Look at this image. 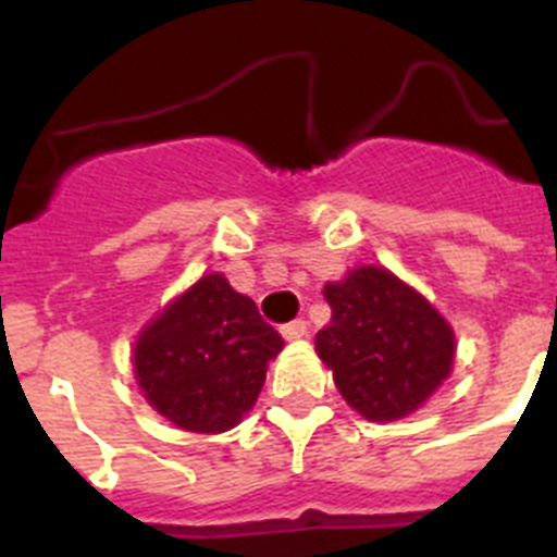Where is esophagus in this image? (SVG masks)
Listing matches in <instances>:
<instances>
[{"instance_id": "34e87169", "label": "esophagus", "mask_w": 557, "mask_h": 557, "mask_svg": "<svg viewBox=\"0 0 557 557\" xmlns=\"http://www.w3.org/2000/svg\"><path fill=\"white\" fill-rule=\"evenodd\" d=\"M282 334L287 339H301L307 334V321H289L282 326Z\"/></svg>"}]
</instances>
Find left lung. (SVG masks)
Masks as SVG:
<instances>
[{
    "label": "left lung",
    "instance_id": "obj_1",
    "mask_svg": "<svg viewBox=\"0 0 557 557\" xmlns=\"http://www.w3.org/2000/svg\"><path fill=\"white\" fill-rule=\"evenodd\" d=\"M332 323L314 348L339 396L371 421L418 410L449 376L455 334L430 304L385 268H357L323 289Z\"/></svg>",
    "mask_w": 557,
    "mask_h": 557
}]
</instances>
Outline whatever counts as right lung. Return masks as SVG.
<instances>
[{
	"mask_svg": "<svg viewBox=\"0 0 557 557\" xmlns=\"http://www.w3.org/2000/svg\"><path fill=\"white\" fill-rule=\"evenodd\" d=\"M284 339L248 295L203 275L139 334L133 368L145 398L189 432H225L253 407Z\"/></svg>",
	"mask_w": 557,
	"mask_h": 557,
	"instance_id": "right-lung-1",
	"label": "right lung"
}]
</instances>
